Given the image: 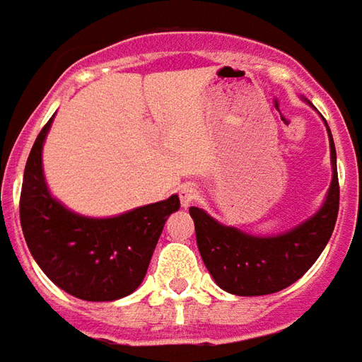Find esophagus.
Masks as SVG:
<instances>
[{
    "instance_id": "esophagus-1",
    "label": "esophagus",
    "mask_w": 362,
    "mask_h": 362,
    "mask_svg": "<svg viewBox=\"0 0 362 362\" xmlns=\"http://www.w3.org/2000/svg\"><path fill=\"white\" fill-rule=\"evenodd\" d=\"M179 199H181V205L183 207H191L195 201L199 199V191L195 185H183L179 191Z\"/></svg>"
}]
</instances>
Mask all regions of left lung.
Masks as SVG:
<instances>
[{"label": "left lung", "mask_w": 362, "mask_h": 362, "mask_svg": "<svg viewBox=\"0 0 362 362\" xmlns=\"http://www.w3.org/2000/svg\"><path fill=\"white\" fill-rule=\"evenodd\" d=\"M331 161L333 181L321 211L285 235L251 237L221 225L199 207L189 209L195 221L201 259L221 288L239 297L271 295L293 285L311 269L329 243L339 215V175L333 137Z\"/></svg>", "instance_id": "1"}]
</instances>
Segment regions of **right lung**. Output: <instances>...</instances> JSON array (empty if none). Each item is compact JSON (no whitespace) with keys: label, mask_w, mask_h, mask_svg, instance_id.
<instances>
[{"label":"right lung","mask_w":362,"mask_h":362,"mask_svg":"<svg viewBox=\"0 0 362 362\" xmlns=\"http://www.w3.org/2000/svg\"><path fill=\"white\" fill-rule=\"evenodd\" d=\"M43 125L25 163L19 221L41 271L65 293L83 300H115L141 285L167 217L179 197L145 205L111 219H87L51 197L41 169Z\"/></svg>","instance_id":"right-lung-1"}]
</instances>
